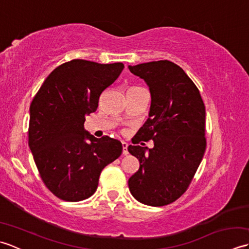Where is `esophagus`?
<instances>
[{"label": "esophagus", "instance_id": "1", "mask_svg": "<svg viewBox=\"0 0 249 249\" xmlns=\"http://www.w3.org/2000/svg\"><path fill=\"white\" fill-rule=\"evenodd\" d=\"M127 146L128 144L126 143V142H122V147H123V155H127L128 154V151H127Z\"/></svg>", "mask_w": 249, "mask_h": 249}]
</instances>
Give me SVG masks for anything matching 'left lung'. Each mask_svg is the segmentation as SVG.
I'll list each match as a JSON object with an SVG mask.
<instances>
[{"instance_id":"left-lung-1","label":"left lung","mask_w":249,"mask_h":249,"mask_svg":"<svg viewBox=\"0 0 249 249\" xmlns=\"http://www.w3.org/2000/svg\"><path fill=\"white\" fill-rule=\"evenodd\" d=\"M128 68L146 82L152 96L149 119L137 133L136 143L154 141L153 149L128 146L140 162L128 179L129 190L143 204H170L186 192L203 158L204 103L192 79L170 61Z\"/></svg>"}]
</instances>
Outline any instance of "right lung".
<instances>
[{"label":"right lung","mask_w":249,"mask_h":249,"mask_svg":"<svg viewBox=\"0 0 249 249\" xmlns=\"http://www.w3.org/2000/svg\"><path fill=\"white\" fill-rule=\"evenodd\" d=\"M123 68V63L71 60L47 77L32 100L29 146L44 184L59 199L91 197L103 169L122 154L119 140L95 138L86 133L84 122Z\"/></svg>","instance_id":"obj_1"}]
</instances>
